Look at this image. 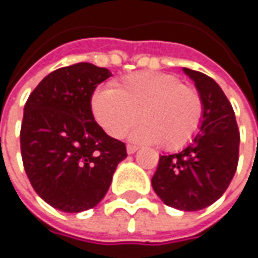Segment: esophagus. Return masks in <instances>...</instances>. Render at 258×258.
I'll return each instance as SVG.
<instances>
[{"label":"esophagus","mask_w":258,"mask_h":258,"mask_svg":"<svg viewBox=\"0 0 258 258\" xmlns=\"http://www.w3.org/2000/svg\"><path fill=\"white\" fill-rule=\"evenodd\" d=\"M126 151H127V154H135L136 151H138V147H135V145H127Z\"/></svg>","instance_id":"1"}]
</instances>
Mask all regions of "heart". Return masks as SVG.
<instances>
[{
	"label": "heart",
	"instance_id": "obj_1",
	"mask_svg": "<svg viewBox=\"0 0 258 258\" xmlns=\"http://www.w3.org/2000/svg\"><path fill=\"white\" fill-rule=\"evenodd\" d=\"M91 109L97 123L111 138L132 132L138 142L158 144L175 151L187 145L199 132L203 98L193 85L167 72H138L124 77L119 88L104 87L94 93Z\"/></svg>",
	"mask_w": 258,
	"mask_h": 258
}]
</instances>
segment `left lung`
Returning <instances> with one entry per match:
<instances>
[{
	"instance_id": "left-lung-1",
	"label": "left lung",
	"mask_w": 258,
	"mask_h": 258,
	"mask_svg": "<svg viewBox=\"0 0 258 258\" xmlns=\"http://www.w3.org/2000/svg\"><path fill=\"white\" fill-rule=\"evenodd\" d=\"M203 98V119L191 144L178 154L160 155L152 187L158 198L180 211H200L229 186L239 152V131L229 100L211 77L184 68Z\"/></svg>"
}]
</instances>
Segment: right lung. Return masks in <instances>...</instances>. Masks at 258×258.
<instances>
[{
  "label": "right lung",
  "instance_id": "add662e5",
  "mask_svg": "<svg viewBox=\"0 0 258 258\" xmlns=\"http://www.w3.org/2000/svg\"><path fill=\"white\" fill-rule=\"evenodd\" d=\"M111 77L88 62L50 72L29 96L20 131L21 158L34 191L63 212L94 208L127 154L94 120L91 96Z\"/></svg>",
  "mask_w": 258,
  "mask_h": 258
}]
</instances>
